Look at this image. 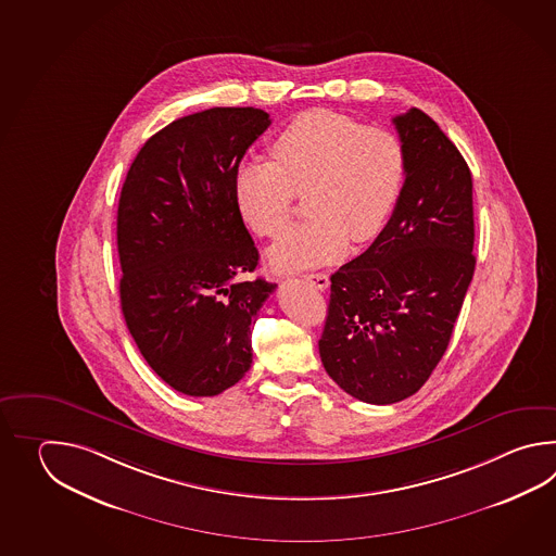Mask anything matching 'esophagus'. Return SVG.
<instances>
[{
	"label": "esophagus",
	"mask_w": 556,
	"mask_h": 556,
	"mask_svg": "<svg viewBox=\"0 0 556 556\" xmlns=\"http://www.w3.org/2000/svg\"><path fill=\"white\" fill-rule=\"evenodd\" d=\"M304 280H306L309 286H314V288H318V290H326L328 286H330V278L326 276V274H306L304 276Z\"/></svg>",
	"instance_id": "obj_1"
}]
</instances>
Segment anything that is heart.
I'll return each instance as SVG.
<instances>
[{
    "instance_id": "1",
    "label": "heart",
    "mask_w": 556,
    "mask_h": 556,
    "mask_svg": "<svg viewBox=\"0 0 556 556\" xmlns=\"http://www.w3.org/2000/svg\"><path fill=\"white\" fill-rule=\"evenodd\" d=\"M274 161H247L235 173V201L254 235L278 237L304 192L306 223L270 250L274 268L306 270L342 258L350 244H366L390 223L402 197L407 156L390 129L331 109H309L283 127Z\"/></svg>"
}]
</instances>
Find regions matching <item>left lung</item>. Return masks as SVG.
<instances>
[{
	"instance_id": "obj_1",
	"label": "left lung",
	"mask_w": 556,
	"mask_h": 556,
	"mask_svg": "<svg viewBox=\"0 0 556 556\" xmlns=\"http://www.w3.org/2000/svg\"><path fill=\"white\" fill-rule=\"evenodd\" d=\"M407 173L374 244L331 274L319 357L345 393L374 405L414 395L450 345L475 273L472 178L421 109L393 117Z\"/></svg>"
}]
</instances>
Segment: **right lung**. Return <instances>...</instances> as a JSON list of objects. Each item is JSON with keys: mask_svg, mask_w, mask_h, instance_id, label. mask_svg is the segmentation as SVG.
I'll return each mask as SVG.
<instances>
[{"mask_svg": "<svg viewBox=\"0 0 556 556\" xmlns=\"http://www.w3.org/2000/svg\"><path fill=\"white\" fill-rule=\"evenodd\" d=\"M270 127L254 106L177 118L142 144L117 211L121 309L147 364L173 390L211 397L252 364V328L276 283L258 266L235 173Z\"/></svg>", "mask_w": 556, "mask_h": 556, "instance_id": "add662e5", "label": "right lung"}]
</instances>
